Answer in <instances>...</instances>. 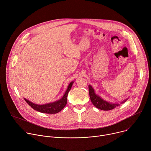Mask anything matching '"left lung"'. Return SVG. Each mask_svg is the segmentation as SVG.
Returning <instances> with one entry per match:
<instances>
[{"label":"left lung","instance_id":"1","mask_svg":"<svg viewBox=\"0 0 151 151\" xmlns=\"http://www.w3.org/2000/svg\"><path fill=\"white\" fill-rule=\"evenodd\" d=\"M88 89H89V94H90V100L92 103L94 104V106H96L97 108L103 111H110L115 108L116 106L120 105L119 104H116V103L115 104V103H110L102 99L99 96H97V94H96L93 88L90 85H88ZM127 100V99L123 100L120 103L121 104L124 103V102L126 101Z\"/></svg>","mask_w":151,"mask_h":151}]
</instances>
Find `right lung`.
<instances>
[{
    "mask_svg": "<svg viewBox=\"0 0 151 151\" xmlns=\"http://www.w3.org/2000/svg\"><path fill=\"white\" fill-rule=\"evenodd\" d=\"M73 82H74L72 81L69 83L68 89L65 92V94H64V96H63V97L61 99L57 101H55L53 103H50L45 104H37L30 101L29 100H27L25 98H24V99L33 109L38 112H40L42 113H45V114H57L60 111H61L66 105L68 93L72 88V86Z\"/></svg>",
    "mask_w": 151,
    "mask_h": 151,
    "instance_id": "1",
    "label": "right lung"
}]
</instances>
